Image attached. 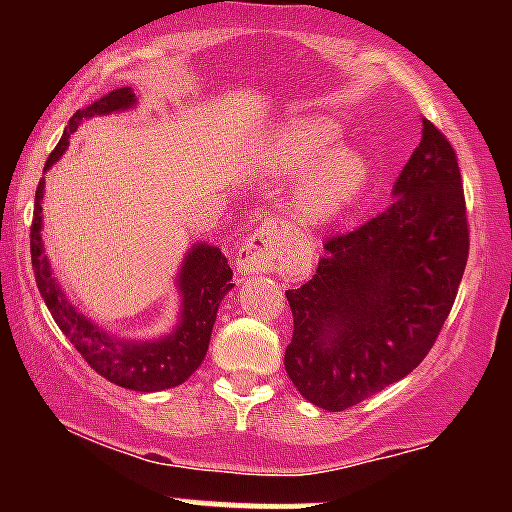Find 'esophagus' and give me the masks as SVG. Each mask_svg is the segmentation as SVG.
Returning a JSON list of instances; mask_svg holds the SVG:
<instances>
[{
    "mask_svg": "<svg viewBox=\"0 0 512 512\" xmlns=\"http://www.w3.org/2000/svg\"><path fill=\"white\" fill-rule=\"evenodd\" d=\"M279 236L272 228H257L252 236H248L240 245L236 255V267L243 274L255 272H272L276 267V255H279Z\"/></svg>",
    "mask_w": 512,
    "mask_h": 512,
    "instance_id": "34e87169",
    "label": "esophagus"
}]
</instances>
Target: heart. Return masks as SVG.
<instances>
[{
  "label": "heart",
  "instance_id": "b5f03b06",
  "mask_svg": "<svg viewBox=\"0 0 512 512\" xmlns=\"http://www.w3.org/2000/svg\"><path fill=\"white\" fill-rule=\"evenodd\" d=\"M339 127L332 120H305L276 139L272 158L281 173L310 168L296 207L305 221H325L349 207L366 185V161L354 149H334Z\"/></svg>",
  "mask_w": 512,
  "mask_h": 512
}]
</instances>
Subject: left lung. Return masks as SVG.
<instances>
[{
  "label": "left lung",
  "instance_id": "obj_1",
  "mask_svg": "<svg viewBox=\"0 0 512 512\" xmlns=\"http://www.w3.org/2000/svg\"><path fill=\"white\" fill-rule=\"evenodd\" d=\"M392 192L375 219L327 238L313 279L286 291L293 313L286 373L327 411L356 407L424 361L467 267L457 154L426 117Z\"/></svg>",
  "mask_w": 512,
  "mask_h": 512
}]
</instances>
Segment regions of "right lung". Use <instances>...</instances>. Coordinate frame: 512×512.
<instances>
[{"instance_id":"obj_1","label":"right lung","mask_w":512,"mask_h":512,"mask_svg":"<svg viewBox=\"0 0 512 512\" xmlns=\"http://www.w3.org/2000/svg\"><path fill=\"white\" fill-rule=\"evenodd\" d=\"M134 101L137 98H134L132 88L125 86L115 88V91L105 93L103 98L86 105V108L76 110L69 125L64 127L60 144L48 156L45 170L64 154V149L69 146V137L76 132L84 117L108 115L115 113V110L132 108ZM43 187L45 180H40L38 187H35L31 262L40 296H43L50 315L55 317L64 337L74 344V349L79 351L88 366L117 387L137 392H158L185 383L207 356L216 310H219L221 298L233 289V269L228 267V260L221 255V250L211 248V245H195L190 255L185 257L178 279L182 313L173 334L154 339V342H125V339H117L98 325H93L88 317L76 313L74 305H69L67 296L57 286L48 257L43 252V238H40V228H43Z\"/></svg>"}]
</instances>
